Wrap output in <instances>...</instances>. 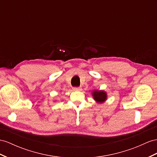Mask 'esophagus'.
<instances>
[{
	"instance_id": "esophagus-1",
	"label": "esophagus",
	"mask_w": 157,
	"mask_h": 157,
	"mask_svg": "<svg viewBox=\"0 0 157 157\" xmlns=\"http://www.w3.org/2000/svg\"><path fill=\"white\" fill-rule=\"evenodd\" d=\"M73 90L75 91H81L82 89H81V87H74Z\"/></svg>"
}]
</instances>
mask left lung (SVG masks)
<instances>
[{
    "label": "left lung",
    "mask_w": 157,
    "mask_h": 157,
    "mask_svg": "<svg viewBox=\"0 0 157 157\" xmlns=\"http://www.w3.org/2000/svg\"><path fill=\"white\" fill-rule=\"evenodd\" d=\"M92 96L95 101L99 103L105 102L107 98V93L103 90H94L92 92Z\"/></svg>",
    "instance_id": "obj_1"
}]
</instances>
